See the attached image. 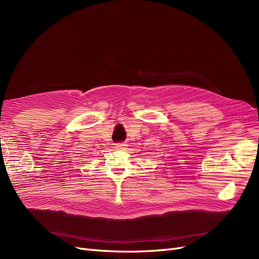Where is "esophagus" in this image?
I'll return each mask as SVG.
<instances>
[{
	"label": "esophagus",
	"instance_id": "obj_1",
	"mask_svg": "<svg viewBox=\"0 0 259 259\" xmlns=\"http://www.w3.org/2000/svg\"><path fill=\"white\" fill-rule=\"evenodd\" d=\"M124 147H125L124 143H117L115 149H117V150H122V149H124Z\"/></svg>",
	"mask_w": 259,
	"mask_h": 259
}]
</instances>
